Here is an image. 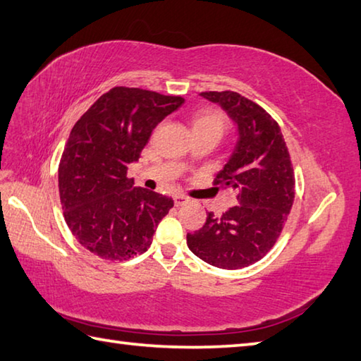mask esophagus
<instances>
[{
	"label": "esophagus",
	"mask_w": 361,
	"mask_h": 361,
	"mask_svg": "<svg viewBox=\"0 0 361 361\" xmlns=\"http://www.w3.org/2000/svg\"><path fill=\"white\" fill-rule=\"evenodd\" d=\"M188 202H189V200H188V198H186L185 195H176V197L173 198L175 206H185Z\"/></svg>",
	"instance_id": "34e87169"
}]
</instances>
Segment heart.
Listing matches in <instances>:
<instances>
[{"instance_id": "b5f03b06", "label": "heart", "mask_w": 361, "mask_h": 361, "mask_svg": "<svg viewBox=\"0 0 361 361\" xmlns=\"http://www.w3.org/2000/svg\"><path fill=\"white\" fill-rule=\"evenodd\" d=\"M226 128V118L225 114L214 110V109H203L198 110L190 118V130L192 135H214L220 140ZM189 161V159H188ZM185 161V164L188 163Z\"/></svg>"}]
</instances>
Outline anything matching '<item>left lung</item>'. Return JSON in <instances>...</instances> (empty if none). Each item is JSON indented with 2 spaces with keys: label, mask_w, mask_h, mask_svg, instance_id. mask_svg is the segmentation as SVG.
Here are the masks:
<instances>
[{
  "label": "left lung",
  "mask_w": 361,
  "mask_h": 361,
  "mask_svg": "<svg viewBox=\"0 0 361 361\" xmlns=\"http://www.w3.org/2000/svg\"><path fill=\"white\" fill-rule=\"evenodd\" d=\"M237 127V141L214 185L235 190V206L188 233V247L206 264L237 270L262 259L278 240L295 200V175L281 128L270 114L234 91L202 93Z\"/></svg>",
  "instance_id": "1"
}]
</instances>
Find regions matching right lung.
<instances>
[{
  "instance_id": "right-lung-1",
  "label": "right lung",
  "mask_w": 361,
  "mask_h": 361,
  "mask_svg": "<svg viewBox=\"0 0 361 361\" xmlns=\"http://www.w3.org/2000/svg\"><path fill=\"white\" fill-rule=\"evenodd\" d=\"M185 104L180 96L116 87L75 122L59 166L68 228L83 248L109 260L147 251L173 200L127 178L161 121Z\"/></svg>"
}]
</instances>
